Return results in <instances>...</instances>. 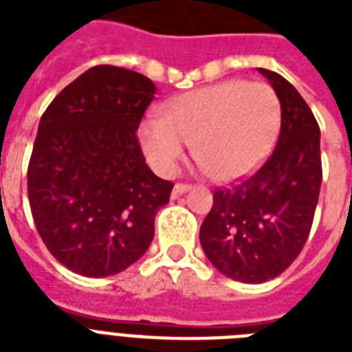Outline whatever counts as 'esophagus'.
Returning a JSON list of instances; mask_svg holds the SVG:
<instances>
[{
    "mask_svg": "<svg viewBox=\"0 0 352 352\" xmlns=\"http://www.w3.org/2000/svg\"><path fill=\"white\" fill-rule=\"evenodd\" d=\"M190 184H184V182H179V184H175V188H173V192H171V197L175 199L179 197V195H182V193H186L188 190H190Z\"/></svg>",
    "mask_w": 352,
    "mask_h": 352,
    "instance_id": "1",
    "label": "esophagus"
}]
</instances>
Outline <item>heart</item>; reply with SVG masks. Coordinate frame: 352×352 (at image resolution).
Returning <instances> with one entry per match:
<instances>
[{
	"instance_id": "1",
	"label": "heart",
	"mask_w": 352,
	"mask_h": 352,
	"mask_svg": "<svg viewBox=\"0 0 352 352\" xmlns=\"http://www.w3.org/2000/svg\"><path fill=\"white\" fill-rule=\"evenodd\" d=\"M281 126V104L267 84L230 80L168 102L160 118L140 124L146 159L171 175L193 144V155L215 181L250 175L272 151Z\"/></svg>"
}]
</instances>
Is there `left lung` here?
I'll return each instance as SVG.
<instances>
[{
    "label": "left lung",
    "instance_id": "8db88e82",
    "mask_svg": "<svg viewBox=\"0 0 352 352\" xmlns=\"http://www.w3.org/2000/svg\"><path fill=\"white\" fill-rule=\"evenodd\" d=\"M267 76L281 104L276 149L248 179L214 192L201 225V245L219 272L243 283H265L300 256L322 186L320 126L311 107L281 74Z\"/></svg>",
    "mask_w": 352,
    "mask_h": 352
}]
</instances>
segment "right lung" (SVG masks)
Segmentation results:
<instances>
[{"instance_id":"right-lung-1","label":"right lung","mask_w":352,"mask_h":352,"mask_svg":"<svg viewBox=\"0 0 352 352\" xmlns=\"http://www.w3.org/2000/svg\"><path fill=\"white\" fill-rule=\"evenodd\" d=\"M155 85L144 74L96 65L41 115L27 170L36 230L63 267L106 278L138 261L173 182L149 170L137 129Z\"/></svg>"}]
</instances>
